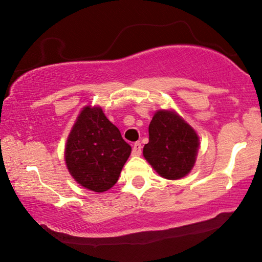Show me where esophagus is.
Here are the masks:
<instances>
[{"label": "esophagus", "instance_id": "1", "mask_svg": "<svg viewBox=\"0 0 262 262\" xmlns=\"http://www.w3.org/2000/svg\"><path fill=\"white\" fill-rule=\"evenodd\" d=\"M141 151H142V146H141V143L140 142L134 143V146H133L132 155L133 156H140L141 155Z\"/></svg>", "mask_w": 262, "mask_h": 262}]
</instances>
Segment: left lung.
<instances>
[{
  "mask_svg": "<svg viewBox=\"0 0 262 262\" xmlns=\"http://www.w3.org/2000/svg\"><path fill=\"white\" fill-rule=\"evenodd\" d=\"M199 149L197 132L175 110H159L149 123L143 157L165 180H181L191 172Z\"/></svg>",
  "mask_w": 262,
  "mask_h": 262,
  "instance_id": "left-lung-1",
  "label": "left lung"
}]
</instances>
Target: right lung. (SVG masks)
<instances>
[{
	"instance_id": "add662e5",
	"label": "right lung",
	"mask_w": 262,
	"mask_h": 262,
	"mask_svg": "<svg viewBox=\"0 0 262 262\" xmlns=\"http://www.w3.org/2000/svg\"><path fill=\"white\" fill-rule=\"evenodd\" d=\"M130 151L132 147L101 107L86 105L70 130L64 159L79 185L101 193L118 182Z\"/></svg>"
}]
</instances>
